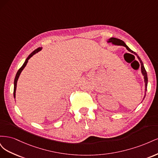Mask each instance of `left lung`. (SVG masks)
<instances>
[{
  "label": "left lung",
  "mask_w": 158,
  "mask_h": 158,
  "mask_svg": "<svg viewBox=\"0 0 158 158\" xmlns=\"http://www.w3.org/2000/svg\"><path fill=\"white\" fill-rule=\"evenodd\" d=\"M107 43H110V44H111L112 45H117V46H123V47H126V49L130 52H131V53H132V54H134L135 55H136V56H137V58H138V60L140 61V70H141V73H142V74L143 75V76H144V85H145V91H144V92H145V95H144V98H143V100H144V98H145V95H146V91H147V85H148V76H147V73H146V69H145V68H144V64H143V63H142V60H141V59L139 57V56H138L135 52H134L133 51H132L130 48H129V47L125 44V43L123 41H122V40H119V39H117V38H115V37H111V38H109V39L107 41Z\"/></svg>",
  "instance_id": "8db88e82"
}]
</instances>
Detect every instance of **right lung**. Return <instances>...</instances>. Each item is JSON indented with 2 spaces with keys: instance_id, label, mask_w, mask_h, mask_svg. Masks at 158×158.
Listing matches in <instances>:
<instances>
[{
  "instance_id": "obj_1",
  "label": "right lung",
  "mask_w": 158,
  "mask_h": 158,
  "mask_svg": "<svg viewBox=\"0 0 158 158\" xmlns=\"http://www.w3.org/2000/svg\"><path fill=\"white\" fill-rule=\"evenodd\" d=\"M42 49H43V47H38V48L36 49L35 51H33L31 52V53L27 57V59H26L24 63H23V65L22 66V67L20 69H19L18 71L17 72V73H16V76H15V78H14V99L16 98V87H17V82H18V80L19 77H20V75L21 73L22 72V70H23V69L26 67V66L27 62H28V60H29L32 56H33L35 54H36L37 52L41 51Z\"/></svg>"
}]
</instances>
